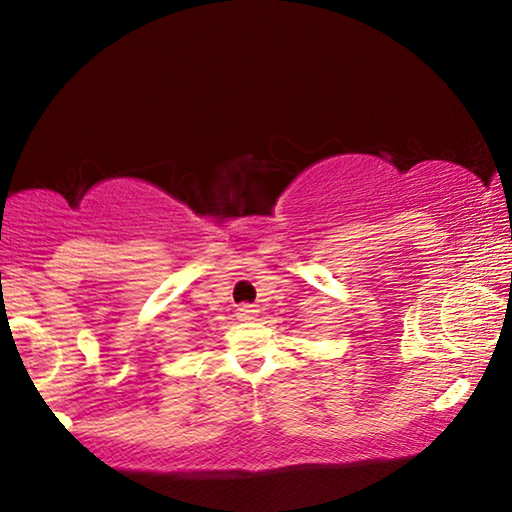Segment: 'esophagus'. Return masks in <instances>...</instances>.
<instances>
[{"instance_id": "obj_1", "label": "esophagus", "mask_w": 512, "mask_h": 512, "mask_svg": "<svg viewBox=\"0 0 512 512\" xmlns=\"http://www.w3.org/2000/svg\"><path fill=\"white\" fill-rule=\"evenodd\" d=\"M237 316H239V320H253L257 316V309L253 305H241L237 309Z\"/></svg>"}]
</instances>
